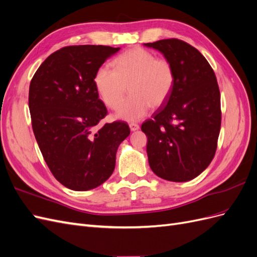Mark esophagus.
I'll return each instance as SVG.
<instances>
[{
    "label": "esophagus",
    "instance_id": "34e87169",
    "mask_svg": "<svg viewBox=\"0 0 257 257\" xmlns=\"http://www.w3.org/2000/svg\"><path fill=\"white\" fill-rule=\"evenodd\" d=\"M130 128H131L132 132H135V131L139 130V125H138L137 123H131L130 124Z\"/></svg>",
    "mask_w": 257,
    "mask_h": 257
}]
</instances>
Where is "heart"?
<instances>
[{"mask_svg": "<svg viewBox=\"0 0 257 257\" xmlns=\"http://www.w3.org/2000/svg\"><path fill=\"white\" fill-rule=\"evenodd\" d=\"M112 65L99 67L94 76V85L103 103L109 109L121 107L130 90L131 97L119 110L118 116L126 121H137L150 107L164 105L172 94L176 74L168 59L157 58L142 47H134L116 57Z\"/></svg>", "mask_w": 257, "mask_h": 257, "instance_id": "b5f03b06", "label": "heart"}]
</instances>
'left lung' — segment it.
<instances>
[{"mask_svg": "<svg viewBox=\"0 0 257 257\" xmlns=\"http://www.w3.org/2000/svg\"><path fill=\"white\" fill-rule=\"evenodd\" d=\"M160 50L175 68L167 102L142 125L153 173L184 182L213 160L221 130V94L212 67L196 48L178 38L145 44Z\"/></svg>", "mask_w": 257, "mask_h": 257, "instance_id": "obj_1", "label": "left lung"}]
</instances>
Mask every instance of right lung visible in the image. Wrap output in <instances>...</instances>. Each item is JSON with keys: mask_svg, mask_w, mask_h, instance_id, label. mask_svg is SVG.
Listing matches in <instances>:
<instances>
[{"mask_svg": "<svg viewBox=\"0 0 257 257\" xmlns=\"http://www.w3.org/2000/svg\"><path fill=\"white\" fill-rule=\"evenodd\" d=\"M120 48L67 46L51 53L30 83L29 108L36 142L51 174L74 191H88L111 176L127 123L102 124L107 115L94 76Z\"/></svg>", "mask_w": 257, "mask_h": 257, "instance_id": "right-lung-1", "label": "right lung"}]
</instances>
